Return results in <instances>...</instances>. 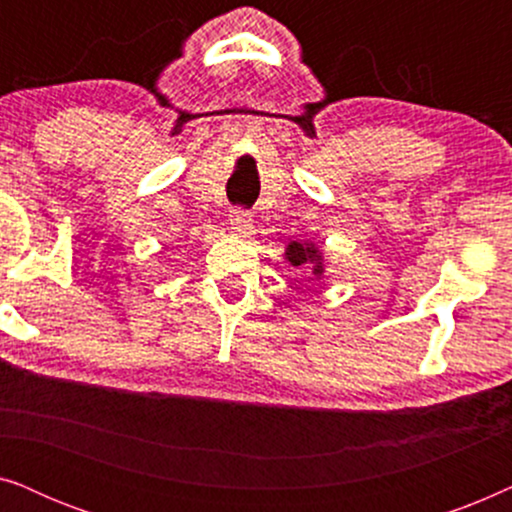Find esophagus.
<instances>
[{
    "mask_svg": "<svg viewBox=\"0 0 512 512\" xmlns=\"http://www.w3.org/2000/svg\"><path fill=\"white\" fill-rule=\"evenodd\" d=\"M230 230H233L235 235L240 237H247L251 235V228H254V219H251V212H247V209H233L230 212Z\"/></svg>",
    "mask_w": 512,
    "mask_h": 512,
    "instance_id": "obj_1",
    "label": "esophagus"
}]
</instances>
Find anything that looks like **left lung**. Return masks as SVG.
Returning <instances> with one entry per match:
<instances>
[{"label": "left lung", "mask_w": 512, "mask_h": 512, "mask_svg": "<svg viewBox=\"0 0 512 512\" xmlns=\"http://www.w3.org/2000/svg\"><path fill=\"white\" fill-rule=\"evenodd\" d=\"M286 261H289L293 268H310L312 275L321 279L324 275V263H321L319 249L310 242H291L286 247Z\"/></svg>", "instance_id": "obj_1"}]
</instances>
